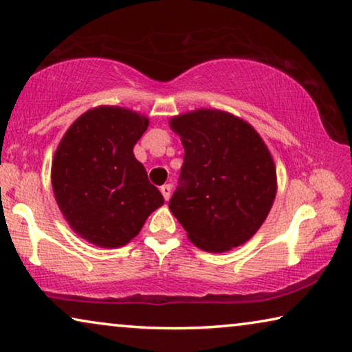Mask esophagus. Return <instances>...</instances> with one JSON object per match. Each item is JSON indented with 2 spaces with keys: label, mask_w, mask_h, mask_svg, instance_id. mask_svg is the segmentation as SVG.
Here are the masks:
<instances>
[{
  "label": "esophagus",
  "mask_w": 352,
  "mask_h": 352,
  "mask_svg": "<svg viewBox=\"0 0 352 352\" xmlns=\"http://www.w3.org/2000/svg\"><path fill=\"white\" fill-rule=\"evenodd\" d=\"M160 192H162V195H164L165 201H168L171 197V184H164V186L160 187Z\"/></svg>",
  "instance_id": "1"
}]
</instances>
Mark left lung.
I'll return each instance as SVG.
<instances>
[{
	"instance_id": "left-lung-1",
	"label": "left lung",
	"mask_w": 352,
	"mask_h": 352,
	"mask_svg": "<svg viewBox=\"0 0 352 352\" xmlns=\"http://www.w3.org/2000/svg\"><path fill=\"white\" fill-rule=\"evenodd\" d=\"M170 126L186 151L171 212L203 250L244 244L266 220L277 192L266 144L250 124L219 110L176 116Z\"/></svg>"
}]
</instances>
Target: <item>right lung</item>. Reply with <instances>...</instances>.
Listing matches in <instances>:
<instances>
[{
	"instance_id": "obj_1",
	"label": "right lung",
	"mask_w": 352,
	"mask_h": 352,
	"mask_svg": "<svg viewBox=\"0 0 352 352\" xmlns=\"http://www.w3.org/2000/svg\"><path fill=\"white\" fill-rule=\"evenodd\" d=\"M148 124L126 108H93L58 146L52 165L56 203L72 230L96 245H126L164 204L133 155Z\"/></svg>"
}]
</instances>
